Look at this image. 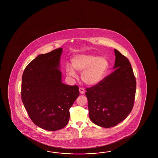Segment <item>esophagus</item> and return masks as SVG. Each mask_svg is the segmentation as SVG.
Wrapping results in <instances>:
<instances>
[{"instance_id":"esophagus-1","label":"esophagus","mask_w":158,"mask_h":158,"mask_svg":"<svg viewBox=\"0 0 158 158\" xmlns=\"http://www.w3.org/2000/svg\"><path fill=\"white\" fill-rule=\"evenodd\" d=\"M79 91H80V93L81 94H84L85 93V89L82 87H80L79 88Z\"/></svg>"}]
</instances>
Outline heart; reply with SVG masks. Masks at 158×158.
<instances>
[{"label": "heart", "instance_id": "heart-1", "mask_svg": "<svg viewBox=\"0 0 158 158\" xmlns=\"http://www.w3.org/2000/svg\"><path fill=\"white\" fill-rule=\"evenodd\" d=\"M72 65H66L68 75L76 76L75 71L81 72V79L85 84L94 85L100 82L104 78L108 68V62L104 57L95 55H77L72 59Z\"/></svg>", "mask_w": 158, "mask_h": 158}]
</instances>
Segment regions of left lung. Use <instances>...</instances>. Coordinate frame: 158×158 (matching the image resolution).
I'll list each match as a JSON object with an SVG mask.
<instances>
[{"label": "left lung", "mask_w": 158, "mask_h": 158, "mask_svg": "<svg viewBox=\"0 0 158 158\" xmlns=\"http://www.w3.org/2000/svg\"><path fill=\"white\" fill-rule=\"evenodd\" d=\"M116 69L100 82L86 88L91 121L103 128H111L131 113L136 91V80L128 58L114 49Z\"/></svg>", "instance_id": "left-lung-1"}]
</instances>
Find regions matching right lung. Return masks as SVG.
I'll use <instances>...</instances> for the list:
<instances>
[{"instance_id": "1", "label": "right lung", "mask_w": 158, "mask_h": 158, "mask_svg": "<svg viewBox=\"0 0 158 158\" xmlns=\"http://www.w3.org/2000/svg\"><path fill=\"white\" fill-rule=\"evenodd\" d=\"M62 48L41 54L25 68L21 99L28 115L38 127L56 131L69 121V108L80 95L78 86L61 82L59 68Z\"/></svg>"}]
</instances>
